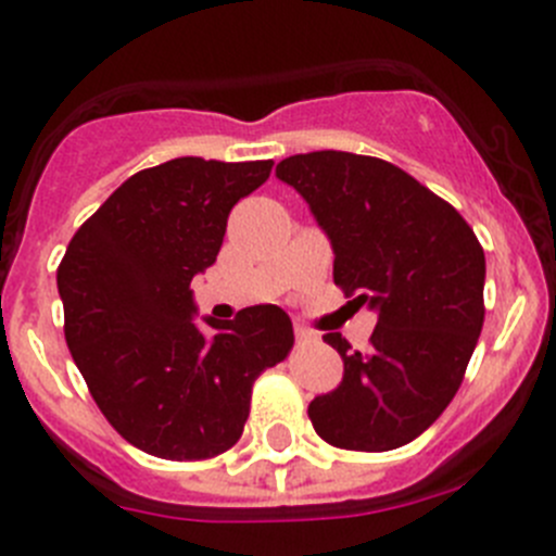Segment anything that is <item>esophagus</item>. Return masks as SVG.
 <instances>
[{"label": "esophagus", "mask_w": 556, "mask_h": 556, "mask_svg": "<svg viewBox=\"0 0 556 556\" xmlns=\"http://www.w3.org/2000/svg\"><path fill=\"white\" fill-rule=\"evenodd\" d=\"M295 339H299L301 344H312V342H317V333L309 331V328H304V326H295Z\"/></svg>", "instance_id": "obj_1"}]
</instances>
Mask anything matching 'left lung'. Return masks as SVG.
<instances>
[{"label": "left lung", "instance_id": "1", "mask_svg": "<svg viewBox=\"0 0 556 556\" xmlns=\"http://www.w3.org/2000/svg\"><path fill=\"white\" fill-rule=\"evenodd\" d=\"M326 230L333 282L377 312L369 350L342 333V382L309 402L328 445L393 451L427 432L465 380L483 328L486 257L459 212L396 165L350 152L295 154L277 165Z\"/></svg>", "mask_w": 556, "mask_h": 556}]
</instances>
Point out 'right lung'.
I'll use <instances>...</instances> for the list:
<instances>
[{"label":"right lung","instance_id":"add662e5","mask_svg":"<svg viewBox=\"0 0 556 556\" xmlns=\"http://www.w3.org/2000/svg\"><path fill=\"white\" fill-rule=\"evenodd\" d=\"M271 165L179 157L138 170L59 263L64 339L91 399L127 443L160 459L233 448L252 382L293 348V323L274 304L206 317L214 333L192 320V277L217 261L230 208Z\"/></svg>","mask_w":556,"mask_h":556}]
</instances>
